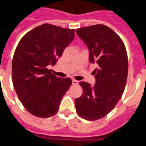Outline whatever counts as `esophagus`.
<instances>
[{
	"mask_svg": "<svg viewBox=\"0 0 146 146\" xmlns=\"http://www.w3.org/2000/svg\"><path fill=\"white\" fill-rule=\"evenodd\" d=\"M72 84H73V85H78V84H79V81L73 79V80H72Z\"/></svg>",
	"mask_w": 146,
	"mask_h": 146,
	"instance_id": "obj_1",
	"label": "esophagus"
}]
</instances>
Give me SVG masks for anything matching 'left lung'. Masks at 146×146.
<instances>
[{
  "mask_svg": "<svg viewBox=\"0 0 146 146\" xmlns=\"http://www.w3.org/2000/svg\"><path fill=\"white\" fill-rule=\"evenodd\" d=\"M75 33L87 46L90 63L98 65L93 71L94 86L79 83L83 94L75 99L76 112L86 120L95 121L109 113L124 92L128 75L127 53L121 38L106 25H91Z\"/></svg>",
  "mask_w": 146,
  "mask_h": 146,
  "instance_id": "left-lung-1",
  "label": "left lung"
}]
</instances>
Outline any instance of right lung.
Listing matches in <instances>:
<instances>
[{
	"label": "right lung",
	"instance_id": "1",
	"mask_svg": "<svg viewBox=\"0 0 146 146\" xmlns=\"http://www.w3.org/2000/svg\"><path fill=\"white\" fill-rule=\"evenodd\" d=\"M75 37V29L44 24L22 37L12 62L14 89L29 113L39 117L55 115L63 95L71 86L70 78H58L49 70Z\"/></svg>",
	"mask_w": 146,
	"mask_h": 146
}]
</instances>
